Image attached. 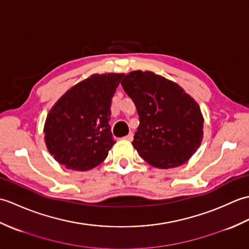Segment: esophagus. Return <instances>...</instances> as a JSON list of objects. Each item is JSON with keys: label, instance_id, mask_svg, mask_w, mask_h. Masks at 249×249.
<instances>
[{"label": "esophagus", "instance_id": "1", "mask_svg": "<svg viewBox=\"0 0 249 249\" xmlns=\"http://www.w3.org/2000/svg\"><path fill=\"white\" fill-rule=\"evenodd\" d=\"M125 139L128 140V141H133V139H134V134L130 131V133L125 137Z\"/></svg>", "mask_w": 249, "mask_h": 249}]
</instances>
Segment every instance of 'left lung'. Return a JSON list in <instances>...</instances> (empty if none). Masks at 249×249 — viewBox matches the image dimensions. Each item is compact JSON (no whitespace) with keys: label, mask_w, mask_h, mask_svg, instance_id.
Masks as SVG:
<instances>
[{"label":"left lung","mask_w":249,"mask_h":249,"mask_svg":"<svg viewBox=\"0 0 249 249\" xmlns=\"http://www.w3.org/2000/svg\"><path fill=\"white\" fill-rule=\"evenodd\" d=\"M121 83L139 114L133 141L138 154L160 169L187 162L203 139L198 103L178 83L152 71H130Z\"/></svg>","instance_id":"8db88e82"}]
</instances>
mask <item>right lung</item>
<instances>
[{
    "label": "right lung",
    "instance_id": "right-lung-1",
    "mask_svg": "<svg viewBox=\"0 0 249 249\" xmlns=\"http://www.w3.org/2000/svg\"><path fill=\"white\" fill-rule=\"evenodd\" d=\"M124 73H94L71 87L52 106L45 122V143L67 169L87 171L102 163L113 146L111 103Z\"/></svg>",
    "mask_w": 249,
    "mask_h": 249
}]
</instances>
